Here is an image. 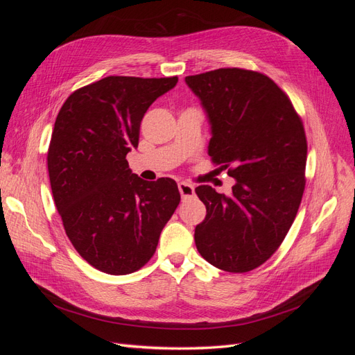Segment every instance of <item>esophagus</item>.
<instances>
[{
	"label": "esophagus",
	"mask_w": 355,
	"mask_h": 355,
	"mask_svg": "<svg viewBox=\"0 0 355 355\" xmlns=\"http://www.w3.org/2000/svg\"><path fill=\"white\" fill-rule=\"evenodd\" d=\"M178 188H179V192H180L182 198H191V197L196 196L194 187H192L191 184H188V182H179Z\"/></svg>",
	"instance_id": "esophagus-1"
}]
</instances>
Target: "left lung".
<instances>
[{"label":"left lung","instance_id":"obj_1","mask_svg":"<svg viewBox=\"0 0 355 355\" xmlns=\"http://www.w3.org/2000/svg\"><path fill=\"white\" fill-rule=\"evenodd\" d=\"M209 118V155L235 179L232 196L196 188L207 209L196 245L213 266L247 272L280 247L305 189L306 137L287 94L266 75L220 68L185 78Z\"/></svg>","mask_w":355,"mask_h":355}]
</instances>
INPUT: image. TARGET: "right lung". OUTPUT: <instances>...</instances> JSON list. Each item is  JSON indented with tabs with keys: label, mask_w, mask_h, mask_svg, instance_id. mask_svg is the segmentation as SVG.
<instances>
[{
	"label": "right lung",
	"mask_w": 355,
	"mask_h": 355,
	"mask_svg": "<svg viewBox=\"0 0 355 355\" xmlns=\"http://www.w3.org/2000/svg\"><path fill=\"white\" fill-rule=\"evenodd\" d=\"M176 83L106 77L75 90L58 114L47 154L53 198L75 250L102 272L141 270L180 201L173 179L144 180L125 159L145 112Z\"/></svg>",
	"instance_id": "add662e5"
}]
</instances>
